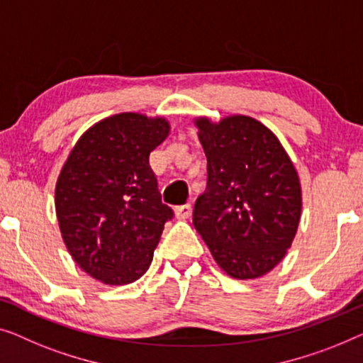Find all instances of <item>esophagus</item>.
<instances>
[{
  "mask_svg": "<svg viewBox=\"0 0 363 363\" xmlns=\"http://www.w3.org/2000/svg\"><path fill=\"white\" fill-rule=\"evenodd\" d=\"M174 213L176 217L179 218V220H186V218H189L192 216V207L191 203H184V206H179L174 208Z\"/></svg>",
  "mask_w": 363,
  "mask_h": 363,
  "instance_id": "obj_1",
  "label": "esophagus"
}]
</instances>
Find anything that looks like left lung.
<instances>
[{
	"label": "left lung",
	"mask_w": 363,
	"mask_h": 363,
	"mask_svg": "<svg viewBox=\"0 0 363 363\" xmlns=\"http://www.w3.org/2000/svg\"><path fill=\"white\" fill-rule=\"evenodd\" d=\"M194 125L207 157V189L194 207V227L228 277H264L298 232V171L277 135L252 116H196Z\"/></svg>",
	"instance_id": "1"
}]
</instances>
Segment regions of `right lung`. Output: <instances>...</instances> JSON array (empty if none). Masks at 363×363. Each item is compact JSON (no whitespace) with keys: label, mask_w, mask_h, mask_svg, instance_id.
Segmentation results:
<instances>
[{"label":"right lung","mask_w":363,"mask_h":363,"mask_svg":"<svg viewBox=\"0 0 363 363\" xmlns=\"http://www.w3.org/2000/svg\"><path fill=\"white\" fill-rule=\"evenodd\" d=\"M164 116L136 111L91 125L55 182V216L74 262L108 286L140 279L172 211L161 202L150 155L169 136Z\"/></svg>","instance_id":"add662e5"}]
</instances>
